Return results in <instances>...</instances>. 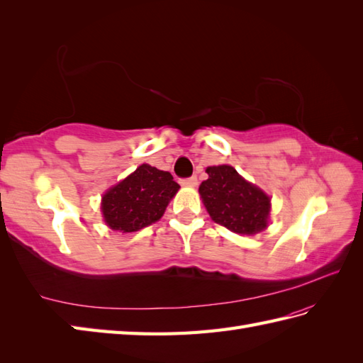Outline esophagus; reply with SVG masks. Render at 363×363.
I'll list each match as a JSON object with an SVG mask.
<instances>
[{
    "label": "esophagus",
    "mask_w": 363,
    "mask_h": 363,
    "mask_svg": "<svg viewBox=\"0 0 363 363\" xmlns=\"http://www.w3.org/2000/svg\"><path fill=\"white\" fill-rule=\"evenodd\" d=\"M181 184H182V186H187V187H195L198 184V179H196V176H191V177H186V179H182Z\"/></svg>",
    "instance_id": "esophagus-1"
}]
</instances>
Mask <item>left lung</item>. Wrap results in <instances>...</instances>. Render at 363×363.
Listing matches in <instances>:
<instances>
[{
	"label": "left lung",
	"instance_id": "left-lung-1",
	"mask_svg": "<svg viewBox=\"0 0 363 363\" xmlns=\"http://www.w3.org/2000/svg\"><path fill=\"white\" fill-rule=\"evenodd\" d=\"M199 186L212 220L237 234H257L268 225L269 198L229 165L209 167Z\"/></svg>",
	"mask_w": 363,
	"mask_h": 363
}]
</instances>
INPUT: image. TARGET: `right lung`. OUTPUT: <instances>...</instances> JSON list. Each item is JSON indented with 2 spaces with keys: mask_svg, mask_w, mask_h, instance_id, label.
I'll list each match as a JSON object with an SVG mask.
<instances>
[{
  "mask_svg": "<svg viewBox=\"0 0 363 363\" xmlns=\"http://www.w3.org/2000/svg\"><path fill=\"white\" fill-rule=\"evenodd\" d=\"M179 184L168 172L143 164L133 174L107 190L101 211L107 226L134 233L160 220Z\"/></svg>",
  "mask_w": 363,
  "mask_h": 363,
  "instance_id": "obj_1",
  "label": "right lung"
}]
</instances>
